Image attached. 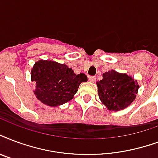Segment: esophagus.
Segmentation results:
<instances>
[{"label": "esophagus", "mask_w": 158, "mask_h": 158, "mask_svg": "<svg viewBox=\"0 0 158 158\" xmlns=\"http://www.w3.org/2000/svg\"><path fill=\"white\" fill-rule=\"evenodd\" d=\"M89 79L90 82H95V80H96V77H95V76H89Z\"/></svg>", "instance_id": "1"}]
</instances>
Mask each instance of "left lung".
Listing matches in <instances>:
<instances>
[{"instance_id":"obj_1","label":"left lung","mask_w":158,"mask_h":158,"mask_svg":"<svg viewBox=\"0 0 158 158\" xmlns=\"http://www.w3.org/2000/svg\"><path fill=\"white\" fill-rule=\"evenodd\" d=\"M97 86L101 102L111 111H119L129 106L139 89L137 80L114 69L103 73V79L97 82Z\"/></svg>"}]
</instances>
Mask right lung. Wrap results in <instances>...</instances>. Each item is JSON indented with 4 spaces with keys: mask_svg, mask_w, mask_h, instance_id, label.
Listing matches in <instances>:
<instances>
[{
    "mask_svg": "<svg viewBox=\"0 0 158 158\" xmlns=\"http://www.w3.org/2000/svg\"><path fill=\"white\" fill-rule=\"evenodd\" d=\"M31 80L35 82L36 98L50 107L70 101L79 84L88 80L84 74H74L64 64L51 60H39L31 69Z\"/></svg>",
    "mask_w": 158,
    "mask_h": 158,
    "instance_id": "1",
    "label": "right lung"
}]
</instances>
